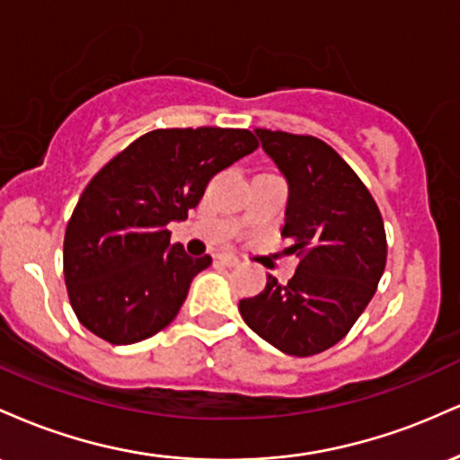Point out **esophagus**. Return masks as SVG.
<instances>
[{
	"label": "esophagus",
	"mask_w": 460,
	"mask_h": 460,
	"mask_svg": "<svg viewBox=\"0 0 460 460\" xmlns=\"http://www.w3.org/2000/svg\"><path fill=\"white\" fill-rule=\"evenodd\" d=\"M218 261L223 263V266H229V268H234V266H237V263H240V260H237L235 255H231V252H220Z\"/></svg>",
	"instance_id": "obj_1"
}]
</instances>
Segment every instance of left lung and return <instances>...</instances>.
<instances>
[{
	"label": "left lung",
	"instance_id": "obj_1",
	"mask_svg": "<svg viewBox=\"0 0 460 460\" xmlns=\"http://www.w3.org/2000/svg\"><path fill=\"white\" fill-rule=\"evenodd\" d=\"M288 181L281 237L300 257L294 277L242 298L237 309L261 340L292 357L335 346L372 300L387 261L381 212L372 194L326 142L255 129Z\"/></svg>",
	"mask_w": 460,
	"mask_h": 460
}]
</instances>
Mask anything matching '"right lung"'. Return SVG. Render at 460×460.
Returning a JSON list of instances; mask_svg holds the SVG:
<instances>
[{"mask_svg": "<svg viewBox=\"0 0 460 460\" xmlns=\"http://www.w3.org/2000/svg\"><path fill=\"white\" fill-rule=\"evenodd\" d=\"M257 149L248 129H153L91 179L65 234V281L77 320L116 346L171 324L212 257L172 244L209 179Z\"/></svg>", "mask_w": 460, "mask_h": 460, "instance_id": "1", "label": "right lung"}]
</instances>
